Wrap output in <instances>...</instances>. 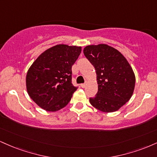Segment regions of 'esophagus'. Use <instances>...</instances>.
<instances>
[{
    "label": "esophagus",
    "mask_w": 157,
    "mask_h": 157,
    "mask_svg": "<svg viewBox=\"0 0 157 157\" xmlns=\"http://www.w3.org/2000/svg\"><path fill=\"white\" fill-rule=\"evenodd\" d=\"M86 85H87V82H85V83H82V84H80V86L82 88H85L86 86Z\"/></svg>",
    "instance_id": "obj_1"
}]
</instances>
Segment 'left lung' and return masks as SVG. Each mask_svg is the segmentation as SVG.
<instances>
[{
    "instance_id": "obj_1",
    "label": "left lung",
    "mask_w": 157,
    "mask_h": 157,
    "mask_svg": "<svg viewBox=\"0 0 157 157\" xmlns=\"http://www.w3.org/2000/svg\"><path fill=\"white\" fill-rule=\"evenodd\" d=\"M84 55L97 73L98 91L89 102L102 112H113L130 100L135 86V75L120 52L106 44L87 46Z\"/></svg>"
}]
</instances>
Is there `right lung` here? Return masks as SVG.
<instances>
[{
  "label": "right lung",
  "mask_w": 157,
  "mask_h": 157,
  "mask_svg": "<svg viewBox=\"0 0 157 157\" xmlns=\"http://www.w3.org/2000/svg\"><path fill=\"white\" fill-rule=\"evenodd\" d=\"M81 47L59 44L37 58L26 75V89L34 102L43 109L57 111L71 100L77 87L71 82V67Z\"/></svg>",
  "instance_id": "right-lung-1"
}]
</instances>
